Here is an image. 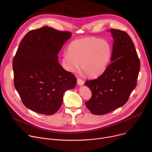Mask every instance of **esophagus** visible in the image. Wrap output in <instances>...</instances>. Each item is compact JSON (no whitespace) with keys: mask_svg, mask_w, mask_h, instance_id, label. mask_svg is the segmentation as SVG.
Wrapping results in <instances>:
<instances>
[{"mask_svg":"<svg viewBox=\"0 0 152 152\" xmlns=\"http://www.w3.org/2000/svg\"><path fill=\"white\" fill-rule=\"evenodd\" d=\"M77 84H78L79 86H82V85L84 84V81H83V80H81V78H77Z\"/></svg>","mask_w":152,"mask_h":152,"instance_id":"obj_1","label":"esophagus"}]
</instances>
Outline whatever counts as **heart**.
Masks as SVG:
<instances>
[{"label":"heart","instance_id":"obj_1","mask_svg":"<svg viewBox=\"0 0 152 152\" xmlns=\"http://www.w3.org/2000/svg\"><path fill=\"white\" fill-rule=\"evenodd\" d=\"M64 54V62L71 71H75L81 64V70L88 76L96 77L108 67L112 49L106 40L86 38L73 41Z\"/></svg>","mask_w":152,"mask_h":152}]
</instances>
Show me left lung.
Masks as SVG:
<instances>
[{"mask_svg":"<svg viewBox=\"0 0 152 152\" xmlns=\"http://www.w3.org/2000/svg\"><path fill=\"white\" fill-rule=\"evenodd\" d=\"M114 39L111 64L97 78L84 84L92 92L85 102L95 115L108 113L123 106L137 86L140 61L129 35L122 30H109Z\"/></svg>","mask_w":152,"mask_h":152,"instance_id":"left-lung-1","label":"left lung"}]
</instances>
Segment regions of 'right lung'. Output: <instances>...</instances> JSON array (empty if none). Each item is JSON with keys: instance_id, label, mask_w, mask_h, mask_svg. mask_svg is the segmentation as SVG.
<instances>
[{"instance_id": "right-lung-1", "label": "right lung", "mask_w": 152, "mask_h": 152, "mask_svg": "<svg viewBox=\"0 0 152 152\" xmlns=\"http://www.w3.org/2000/svg\"><path fill=\"white\" fill-rule=\"evenodd\" d=\"M72 34L44 26L28 32L12 61L14 84L22 102L35 112L52 115L77 79L58 62L57 54Z\"/></svg>"}]
</instances>
